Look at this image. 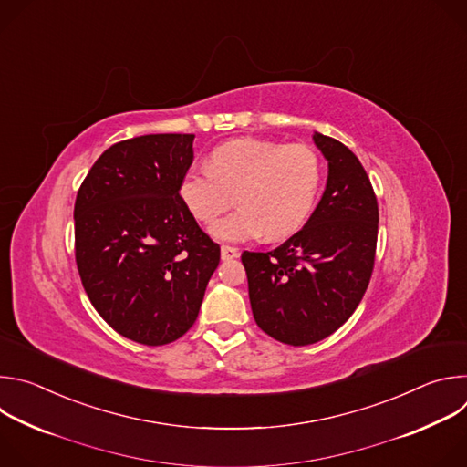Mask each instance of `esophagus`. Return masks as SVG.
I'll return each instance as SVG.
<instances>
[{
  "instance_id": "esophagus-1",
  "label": "esophagus",
  "mask_w": 467,
  "mask_h": 467,
  "mask_svg": "<svg viewBox=\"0 0 467 467\" xmlns=\"http://www.w3.org/2000/svg\"><path fill=\"white\" fill-rule=\"evenodd\" d=\"M236 256H238V249L236 247L222 245V258L223 260H231V258H236Z\"/></svg>"
}]
</instances>
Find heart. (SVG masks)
Wrapping results in <instances>:
<instances>
[{
    "label": "heart",
    "instance_id": "obj_1",
    "mask_svg": "<svg viewBox=\"0 0 467 467\" xmlns=\"http://www.w3.org/2000/svg\"><path fill=\"white\" fill-rule=\"evenodd\" d=\"M319 182L321 162L312 148L236 139L214 148L207 168H188L179 195L197 222L213 223L234 193L238 209L211 229L218 240H283L310 216Z\"/></svg>",
    "mask_w": 467,
    "mask_h": 467
}]
</instances>
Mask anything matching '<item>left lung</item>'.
<instances>
[{
	"label": "left lung",
	"mask_w": 467,
	"mask_h": 467,
	"mask_svg": "<svg viewBox=\"0 0 467 467\" xmlns=\"http://www.w3.org/2000/svg\"><path fill=\"white\" fill-rule=\"evenodd\" d=\"M314 142L328 161L316 211L274 251L242 253L256 325L294 348L327 338L357 310L373 274L379 233L377 195L357 155L321 132Z\"/></svg>",
	"instance_id": "1"
}]
</instances>
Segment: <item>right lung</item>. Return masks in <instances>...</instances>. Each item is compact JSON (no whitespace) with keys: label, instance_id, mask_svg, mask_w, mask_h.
Segmentation results:
<instances>
[{"label":"right lung","instance_id":"obj_1","mask_svg":"<svg viewBox=\"0 0 467 467\" xmlns=\"http://www.w3.org/2000/svg\"><path fill=\"white\" fill-rule=\"evenodd\" d=\"M193 135H144L110 146L79 186L76 262L98 314L118 335L166 346L193 325L220 245L179 195Z\"/></svg>","mask_w":467,"mask_h":467}]
</instances>
